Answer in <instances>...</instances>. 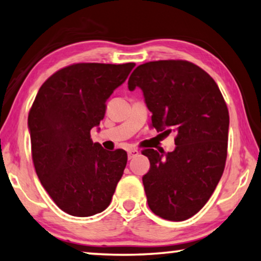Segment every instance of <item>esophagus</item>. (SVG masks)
Returning <instances> with one entry per match:
<instances>
[{
    "label": "esophagus",
    "mask_w": 261,
    "mask_h": 261,
    "mask_svg": "<svg viewBox=\"0 0 261 261\" xmlns=\"http://www.w3.org/2000/svg\"><path fill=\"white\" fill-rule=\"evenodd\" d=\"M137 155H139V150L138 149H129L128 150V159H133V158H135Z\"/></svg>",
    "instance_id": "esophagus-1"
}]
</instances>
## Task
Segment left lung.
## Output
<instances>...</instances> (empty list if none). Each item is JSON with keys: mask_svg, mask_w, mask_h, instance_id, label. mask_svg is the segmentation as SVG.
<instances>
[{"mask_svg": "<svg viewBox=\"0 0 261 261\" xmlns=\"http://www.w3.org/2000/svg\"><path fill=\"white\" fill-rule=\"evenodd\" d=\"M140 87L152 126L174 132L175 149H143L149 171L142 176L154 214L171 221L193 217L208 201L227 158L228 109L215 81L186 60H159L135 68L128 88Z\"/></svg>", "mask_w": 261, "mask_h": 261, "instance_id": "1", "label": "left lung"}]
</instances>
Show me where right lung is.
I'll return each mask as SVG.
<instances>
[{"mask_svg": "<svg viewBox=\"0 0 261 261\" xmlns=\"http://www.w3.org/2000/svg\"><path fill=\"white\" fill-rule=\"evenodd\" d=\"M135 63H74L41 86L28 115L36 174L59 208L74 217L105 211L127 164L123 149L106 150L90 139L106 101Z\"/></svg>", "mask_w": 261, "mask_h": 261, "instance_id": "1", "label": "right lung"}]
</instances>
